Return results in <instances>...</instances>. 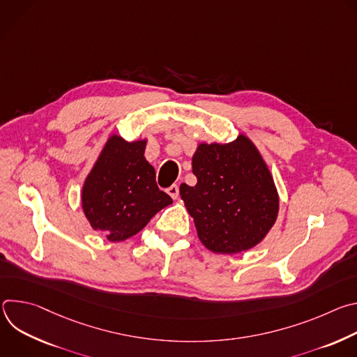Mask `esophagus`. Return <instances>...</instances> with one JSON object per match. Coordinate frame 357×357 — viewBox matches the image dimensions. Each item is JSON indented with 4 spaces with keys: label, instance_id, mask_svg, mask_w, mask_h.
I'll use <instances>...</instances> for the list:
<instances>
[{
    "label": "esophagus",
    "instance_id": "esophagus-1",
    "mask_svg": "<svg viewBox=\"0 0 357 357\" xmlns=\"http://www.w3.org/2000/svg\"><path fill=\"white\" fill-rule=\"evenodd\" d=\"M167 192L169 193V196H171L172 199H178V196H179V186H178L176 183H174L172 186H169V188L167 189Z\"/></svg>",
    "mask_w": 357,
    "mask_h": 357
}]
</instances>
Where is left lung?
Wrapping results in <instances>:
<instances>
[{
    "instance_id": "1",
    "label": "left lung",
    "mask_w": 357,
    "mask_h": 357,
    "mask_svg": "<svg viewBox=\"0 0 357 357\" xmlns=\"http://www.w3.org/2000/svg\"><path fill=\"white\" fill-rule=\"evenodd\" d=\"M192 172L196 185L182 183L179 193L203 245L218 254H236L267 236L278 216L280 197L266 161L248 137L199 144Z\"/></svg>"
}]
</instances>
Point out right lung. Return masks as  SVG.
Wrapping results in <instances>:
<instances>
[{
	"mask_svg": "<svg viewBox=\"0 0 357 357\" xmlns=\"http://www.w3.org/2000/svg\"><path fill=\"white\" fill-rule=\"evenodd\" d=\"M146 139L109 137L82 189V208L93 230L124 241L172 203L160 190L155 169L144 157Z\"/></svg>",
	"mask_w": 357,
	"mask_h": 357,
	"instance_id": "1",
	"label": "right lung"
}]
</instances>
